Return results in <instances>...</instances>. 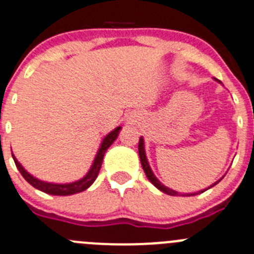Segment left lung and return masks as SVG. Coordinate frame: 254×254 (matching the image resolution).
I'll list each match as a JSON object with an SVG mask.
<instances>
[{
  "mask_svg": "<svg viewBox=\"0 0 254 254\" xmlns=\"http://www.w3.org/2000/svg\"><path fill=\"white\" fill-rule=\"evenodd\" d=\"M215 80H217V79H215ZM218 81H219V80H218ZM138 155H139V160H141V165H142V167H143V171H145V174H146V176H147L148 180H150L151 183L153 184V186H156V188H157V189H159L160 191L165 192V194L171 195V196H178V195H179L178 191H175V190H173V189H170V188H166V186H165L164 184H162L161 181L159 180V179L156 178L155 174L152 173V170H151L150 164H148L147 156H146L145 141H143V137H139V142H138ZM222 179H223V178H222ZM222 179H219V180H218V181H215V183H214L213 185H210V186H209V188H206V189L200 190V191H197V192H190V194H185V195H188V196H190V195H191V196H192V195L201 194V192L206 191V190H209V189H210V188H213L214 185H217V184L219 183V181L222 180Z\"/></svg>",
  "mask_w": 254,
  "mask_h": 254,
  "instance_id": "1",
  "label": "left lung"
}]
</instances>
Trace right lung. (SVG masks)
<instances>
[{"mask_svg": "<svg viewBox=\"0 0 254 254\" xmlns=\"http://www.w3.org/2000/svg\"><path fill=\"white\" fill-rule=\"evenodd\" d=\"M121 128L122 127H117L113 131L109 132L107 136H104V138L102 139L101 146H99L98 151H97V155H95L94 160H93V164L90 166V169L88 170V173L79 180L73 181V183H65V184H58V183H49V181H43L40 179L35 178L31 174L27 173L25 167L18 162V160L16 159L15 155L12 153V159L15 161L16 167L18 169V171L21 173V175L24 176L25 180L32 185L35 189L40 190V191L46 192V194L50 195H59V196H66V195H73L76 192H81L87 190L90 185L95 181L97 176L99 174V170L102 167V162H103V157L106 151L108 150L109 146L115 142L117 139L118 134H120Z\"/></svg>", "mask_w": 254, "mask_h": 254, "instance_id": "1", "label": "right lung"}]
</instances>
